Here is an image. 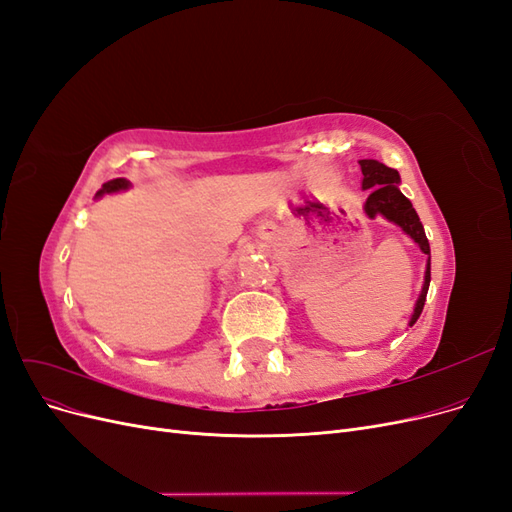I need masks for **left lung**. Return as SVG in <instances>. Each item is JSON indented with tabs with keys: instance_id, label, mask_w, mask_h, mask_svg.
Instances as JSON below:
<instances>
[{
	"instance_id": "obj_1",
	"label": "left lung",
	"mask_w": 512,
	"mask_h": 512,
	"mask_svg": "<svg viewBox=\"0 0 512 512\" xmlns=\"http://www.w3.org/2000/svg\"><path fill=\"white\" fill-rule=\"evenodd\" d=\"M359 164H361V173H363V190H369V196L363 205V211L367 218H376V215H382V218H386L404 230L406 235L418 247H421V252L427 254L425 282H423L421 294H418V299H416L412 318L408 322V327H412V324L423 312L429 282H431V250H429V241L425 237V228H423L421 220H418V215H416L410 200L401 194V190H399L401 177L395 168L384 166L378 160H359Z\"/></svg>"
}]
</instances>
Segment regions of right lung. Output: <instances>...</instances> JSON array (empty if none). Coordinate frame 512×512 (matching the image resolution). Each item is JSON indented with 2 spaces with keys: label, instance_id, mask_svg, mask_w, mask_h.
<instances>
[{
  "label": "right lung",
  "instance_id": "obj_1",
  "mask_svg": "<svg viewBox=\"0 0 512 512\" xmlns=\"http://www.w3.org/2000/svg\"><path fill=\"white\" fill-rule=\"evenodd\" d=\"M130 181L128 179H123V177H119V179H111V181H106L104 185H102V190L96 194V198H102L104 194H115V192H123V190H128L130 188Z\"/></svg>",
  "mask_w": 512,
  "mask_h": 512
}]
</instances>
